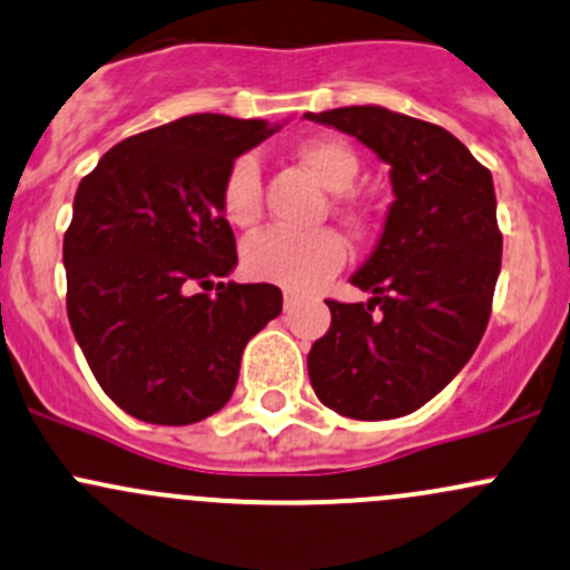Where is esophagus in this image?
<instances>
[{
  "mask_svg": "<svg viewBox=\"0 0 570 570\" xmlns=\"http://www.w3.org/2000/svg\"><path fill=\"white\" fill-rule=\"evenodd\" d=\"M297 303H301V297H297L295 292H284V308H286V311H292V308H295Z\"/></svg>",
  "mask_w": 570,
  "mask_h": 570,
  "instance_id": "1",
  "label": "esophagus"
}]
</instances>
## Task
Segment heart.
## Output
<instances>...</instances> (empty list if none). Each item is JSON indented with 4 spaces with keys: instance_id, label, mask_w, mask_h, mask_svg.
<instances>
[{
    "instance_id": "b5f03b06",
    "label": "heart",
    "mask_w": 570,
    "mask_h": 570,
    "mask_svg": "<svg viewBox=\"0 0 570 570\" xmlns=\"http://www.w3.org/2000/svg\"><path fill=\"white\" fill-rule=\"evenodd\" d=\"M297 158L327 190H350L361 171L355 149L335 139H314L297 147ZM220 209L237 226L256 224L262 215V171L254 155H239L220 185ZM346 262V243L333 229L292 232L262 229L243 245V267L254 278L284 289H316Z\"/></svg>"
}]
</instances>
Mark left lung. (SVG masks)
<instances>
[{
  "mask_svg": "<svg viewBox=\"0 0 570 570\" xmlns=\"http://www.w3.org/2000/svg\"><path fill=\"white\" fill-rule=\"evenodd\" d=\"M305 119L331 125L391 166L393 205L352 284L368 303H335L308 352L320 401L355 421L415 412L464 368L489 325L502 262L487 166L440 125L344 106Z\"/></svg>",
  "mask_w": 570,
  "mask_h": 570,
  "instance_id": "1",
  "label": "left lung"
}]
</instances>
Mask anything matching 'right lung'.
<instances>
[{"instance_id": "obj_1", "label": "right lung", "mask_w": 570, "mask_h": 570, "mask_svg": "<svg viewBox=\"0 0 570 570\" xmlns=\"http://www.w3.org/2000/svg\"><path fill=\"white\" fill-rule=\"evenodd\" d=\"M275 130L190 114L119 141L79 183L62 245L68 320L106 395L144 423L218 412L245 344L281 314L278 286L224 284L237 250L220 209L229 166Z\"/></svg>"}]
</instances>
